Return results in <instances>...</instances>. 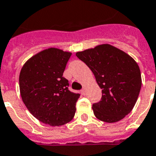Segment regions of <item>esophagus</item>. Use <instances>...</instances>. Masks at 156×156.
Masks as SVG:
<instances>
[{
    "instance_id": "obj_1",
    "label": "esophagus",
    "mask_w": 156,
    "mask_h": 156,
    "mask_svg": "<svg viewBox=\"0 0 156 156\" xmlns=\"http://www.w3.org/2000/svg\"><path fill=\"white\" fill-rule=\"evenodd\" d=\"M81 92H82V94H83V95H85V94H86V89H85L84 87L82 88V90H81Z\"/></svg>"
}]
</instances>
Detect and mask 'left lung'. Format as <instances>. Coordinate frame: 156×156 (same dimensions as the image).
<instances>
[{"mask_svg": "<svg viewBox=\"0 0 156 156\" xmlns=\"http://www.w3.org/2000/svg\"><path fill=\"white\" fill-rule=\"evenodd\" d=\"M76 56L91 69L102 89V98L92 106L95 117L106 122L122 119L132 111L141 89L136 62L108 44L78 52Z\"/></svg>", "mask_w": 156, "mask_h": 156, "instance_id": "left-lung-1", "label": "left lung"}]
</instances>
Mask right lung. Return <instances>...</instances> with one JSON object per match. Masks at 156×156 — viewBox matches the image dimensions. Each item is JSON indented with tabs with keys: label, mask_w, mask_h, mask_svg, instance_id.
I'll return each mask as SVG.
<instances>
[{
	"label": "right lung",
	"mask_w": 156,
	"mask_h": 156,
	"mask_svg": "<svg viewBox=\"0 0 156 156\" xmlns=\"http://www.w3.org/2000/svg\"><path fill=\"white\" fill-rule=\"evenodd\" d=\"M71 53L56 48L41 51L25 63L19 76L22 101L41 122L62 126L73 119L79 94L69 90L63 77Z\"/></svg>",
	"instance_id": "right-lung-1"
}]
</instances>
